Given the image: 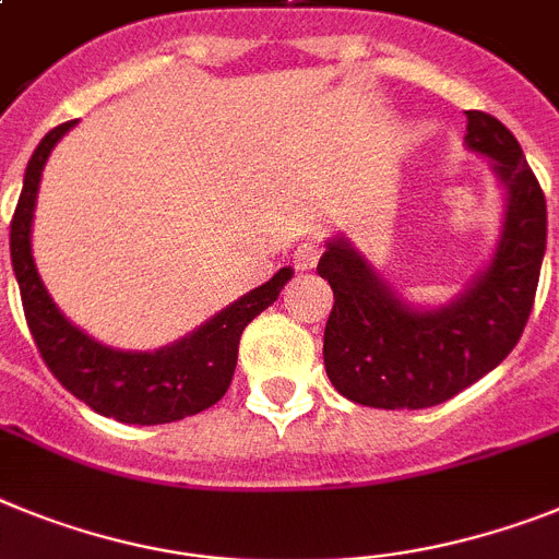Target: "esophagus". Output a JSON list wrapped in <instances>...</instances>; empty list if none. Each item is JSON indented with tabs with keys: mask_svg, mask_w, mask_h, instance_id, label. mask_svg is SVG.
<instances>
[{
	"mask_svg": "<svg viewBox=\"0 0 559 559\" xmlns=\"http://www.w3.org/2000/svg\"><path fill=\"white\" fill-rule=\"evenodd\" d=\"M319 254H322V248H319L317 242H302V246L294 251V265H297L299 271H311L319 262Z\"/></svg>",
	"mask_w": 559,
	"mask_h": 559,
	"instance_id": "34e87169",
	"label": "esophagus"
}]
</instances>
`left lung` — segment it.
<instances>
[{
    "label": "left lung",
    "mask_w": 559,
    "mask_h": 559,
    "mask_svg": "<svg viewBox=\"0 0 559 559\" xmlns=\"http://www.w3.org/2000/svg\"><path fill=\"white\" fill-rule=\"evenodd\" d=\"M466 121V146L492 157L509 203L489 269L455 302L409 308L347 240L328 242L319 257V276L333 288L322 347L328 379L361 407L450 402L507 359L532 313L546 254V194L498 118L469 109Z\"/></svg>",
    "instance_id": "left-lung-1"
}]
</instances>
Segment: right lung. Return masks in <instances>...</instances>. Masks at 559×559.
<instances>
[{
	"instance_id": "obj_1",
	"label": "right lung",
	"mask_w": 559,
	"mask_h": 559,
	"mask_svg": "<svg viewBox=\"0 0 559 559\" xmlns=\"http://www.w3.org/2000/svg\"><path fill=\"white\" fill-rule=\"evenodd\" d=\"M70 127L73 121L59 123L41 138L27 164L25 186L11 221V262L33 342L50 373L61 381V388L70 390L98 416L141 427L198 416L226 395L237 367L242 331L251 319L274 305L294 271L280 269L269 283L228 305L226 311L209 319L192 336L155 353H127L98 345L61 317L41 285L31 254L33 209L41 169L50 150Z\"/></svg>"
}]
</instances>
